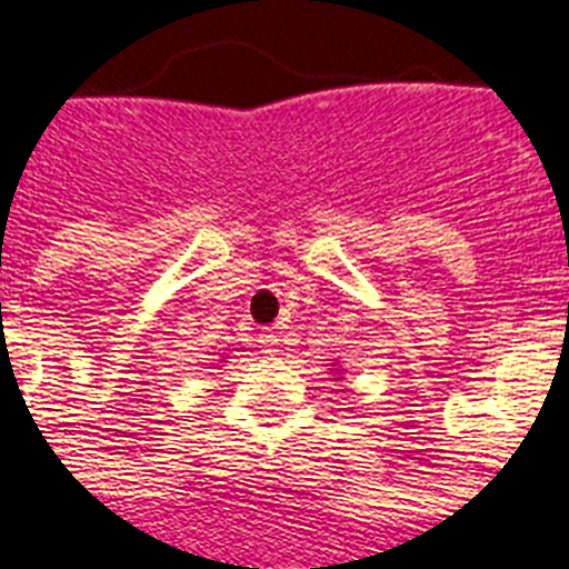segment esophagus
<instances>
[{"mask_svg":"<svg viewBox=\"0 0 569 569\" xmlns=\"http://www.w3.org/2000/svg\"><path fill=\"white\" fill-rule=\"evenodd\" d=\"M277 332L274 330H262L260 332V345L262 348H266V353H274V348H277Z\"/></svg>","mask_w":569,"mask_h":569,"instance_id":"obj_1","label":"esophagus"}]
</instances>
